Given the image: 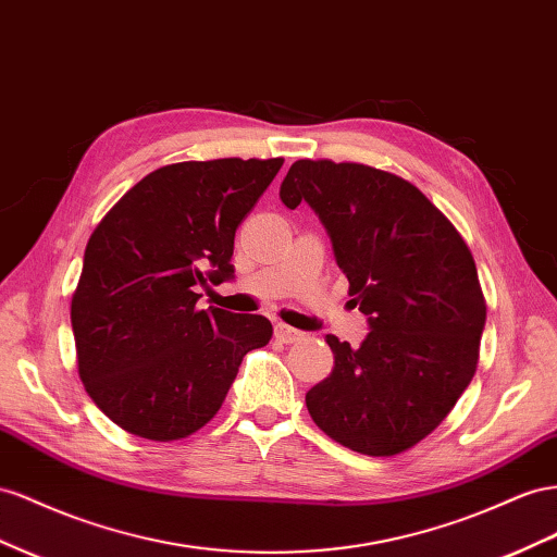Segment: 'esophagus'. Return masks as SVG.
<instances>
[{"label": "esophagus", "instance_id": "esophagus-1", "mask_svg": "<svg viewBox=\"0 0 557 557\" xmlns=\"http://www.w3.org/2000/svg\"><path fill=\"white\" fill-rule=\"evenodd\" d=\"M274 335H276V339H281V342H285V344H293V342H297V339H302V337H305L302 330H295V327L285 325V323H276V327H274Z\"/></svg>", "mask_w": 557, "mask_h": 557}]
</instances>
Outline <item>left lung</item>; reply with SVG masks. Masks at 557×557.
<instances>
[{"instance_id":"8db88e82","label":"left lung","mask_w":557,"mask_h":557,"mask_svg":"<svg viewBox=\"0 0 557 557\" xmlns=\"http://www.w3.org/2000/svg\"><path fill=\"white\" fill-rule=\"evenodd\" d=\"M278 197L319 215L370 327L358 349L325 337L335 368L309 388L311 419L354 453L398 455L443 422L475 374L487 309L473 255L408 180L363 163L299 159Z\"/></svg>"}]
</instances>
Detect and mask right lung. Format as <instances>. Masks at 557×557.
<instances>
[{
  "instance_id": "right-lung-1",
  "label": "right lung",
  "mask_w": 557,
  "mask_h": 557,
  "mask_svg": "<svg viewBox=\"0 0 557 557\" xmlns=\"http://www.w3.org/2000/svg\"><path fill=\"white\" fill-rule=\"evenodd\" d=\"M283 159L183 161L145 175L96 227L72 297L79 377L124 431L177 441L215 417L248 351L272 339L258 313L197 309L234 278L236 227Z\"/></svg>"
}]
</instances>
